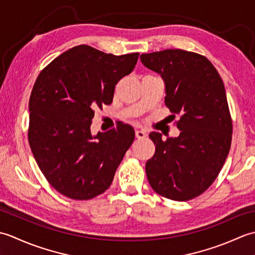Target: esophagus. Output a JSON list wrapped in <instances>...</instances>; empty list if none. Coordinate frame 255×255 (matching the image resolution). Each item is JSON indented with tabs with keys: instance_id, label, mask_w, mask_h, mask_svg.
I'll list each match as a JSON object with an SVG mask.
<instances>
[{
	"instance_id": "1",
	"label": "esophagus",
	"mask_w": 255,
	"mask_h": 255,
	"mask_svg": "<svg viewBox=\"0 0 255 255\" xmlns=\"http://www.w3.org/2000/svg\"><path fill=\"white\" fill-rule=\"evenodd\" d=\"M136 137L138 139H144L145 137H147V134H145V132L143 130H136Z\"/></svg>"
}]
</instances>
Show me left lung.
I'll use <instances>...</instances> for the list:
<instances>
[{
	"mask_svg": "<svg viewBox=\"0 0 255 255\" xmlns=\"http://www.w3.org/2000/svg\"><path fill=\"white\" fill-rule=\"evenodd\" d=\"M144 67L165 82V105L180 129L177 138L149 134L155 145L145 173L161 196L185 202L199 196L217 178L228 156L232 119L225 85L207 58L196 52L166 49L142 53Z\"/></svg>",
	"mask_w": 255,
	"mask_h": 255,
	"instance_id": "left-lung-1",
	"label": "left lung"
}]
</instances>
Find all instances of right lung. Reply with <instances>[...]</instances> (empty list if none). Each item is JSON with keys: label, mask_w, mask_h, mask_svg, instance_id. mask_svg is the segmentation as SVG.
<instances>
[{"label": "right lung", "mask_w": 255, "mask_h": 255, "mask_svg": "<svg viewBox=\"0 0 255 255\" xmlns=\"http://www.w3.org/2000/svg\"><path fill=\"white\" fill-rule=\"evenodd\" d=\"M138 57L80 45L38 75L29 99L28 141L46 180L64 196L88 200L111 186L134 139L133 128L121 123L92 136L91 121L95 108L113 102L116 84L132 71Z\"/></svg>", "instance_id": "obj_1"}]
</instances>
